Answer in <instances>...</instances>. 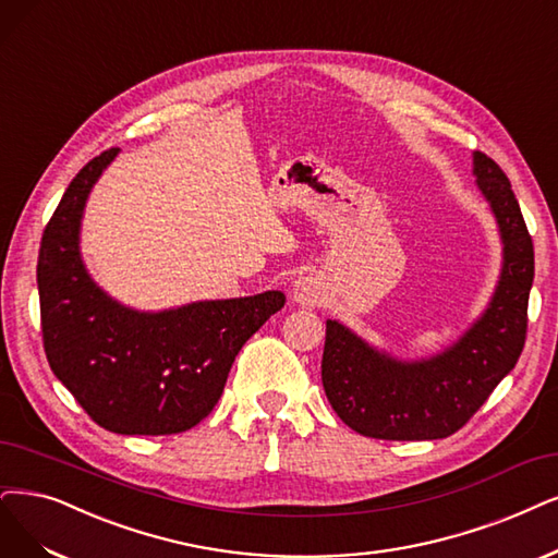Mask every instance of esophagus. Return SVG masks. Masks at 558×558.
I'll use <instances>...</instances> for the list:
<instances>
[{
	"instance_id": "obj_1",
	"label": "esophagus",
	"mask_w": 558,
	"mask_h": 558,
	"mask_svg": "<svg viewBox=\"0 0 558 558\" xmlns=\"http://www.w3.org/2000/svg\"><path fill=\"white\" fill-rule=\"evenodd\" d=\"M292 296L299 305L303 307H317L324 301V284L317 276L307 274V276H299L294 280V290Z\"/></svg>"
}]
</instances>
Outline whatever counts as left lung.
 Masks as SVG:
<instances>
[{
    "label": "left lung",
    "mask_w": 558,
    "mask_h": 558,
    "mask_svg": "<svg viewBox=\"0 0 558 558\" xmlns=\"http://www.w3.org/2000/svg\"><path fill=\"white\" fill-rule=\"evenodd\" d=\"M473 174L499 222L501 278L483 317L446 352L398 361L336 319L326 322L322 384L344 425L363 437L423 441L456 435L518 363L526 340L533 241L506 172L473 154Z\"/></svg>",
    "instance_id": "1"
}]
</instances>
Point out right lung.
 Segmentation results:
<instances>
[{
  "instance_id": "1",
  "label": "right lung",
  "mask_w": 558,
  "mask_h": 558,
  "mask_svg": "<svg viewBox=\"0 0 558 558\" xmlns=\"http://www.w3.org/2000/svg\"><path fill=\"white\" fill-rule=\"evenodd\" d=\"M117 151H102L75 174L40 239L44 349L54 377L100 427L179 435L211 414L241 347L280 311L284 294L199 301L162 313L112 301L82 264L80 220Z\"/></svg>"
}]
</instances>
